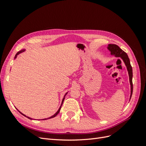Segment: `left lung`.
<instances>
[{"label": "left lung", "instance_id": "1", "mask_svg": "<svg viewBox=\"0 0 146 146\" xmlns=\"http://www.w3.org/2000/svg\"><path fill=\"white\" fill-rule=\"evenodd\" d=\"M107 48L110 51V52H111V55H114L116 57H121L126 66L128 72H129V80H130V87H131V93H130V100L132 96V92H133V83H132L133 72H132V67L130 64L129 56H128L127 54L124 51H123L120 47L116 44H108V46Z\"/></svg>", "mask_w": 146, "mask_h": 146}]
</instances>
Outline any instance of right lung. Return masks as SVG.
<instances>
[{"label":"right lung","mask_w":146,"mask_h":146,"mask_svg":"<svg viewBox=\"0 0 146 146\" xmlns=\"http://www.w3.org/2000/svg\"><path fill=\"white\" fill-rule=\"evenodd\" d=\"M25 51V50H21V51H19V52H17V54H16V55H15V58H16V57H17V55H18L19 54H21V53H22V52H24ZM67 93H68V92H67ZM67 93H66V94L64 95V98L63 99V100H62V102H61V106H60V107L59 108V109H58V111H57V112L55 113V114H54V115H53V116H52L51 117H48V118H46V119H41V120H46V119H50V118H53V117H55L56 115H57V114H58V113H59V112H60V109H61V106H62V105H63V102H64V98H65V96H66V94H67ZM17 109V108H16ZM18 111L21 114H23V116H25V117H27V118H29V119H32V118H30V117H28V116H26L25 115V114H24L23 113H22L21 112H20L19 111V110H18ZM39 120H40V119H39Z\"/></svg>","instance_id":"1"}]
</instances>
